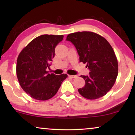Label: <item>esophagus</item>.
<instances>
[{"instance_id": "34e87169", "label": "esophagus", "mask_w": 135, "mask_h": 135, "mask_svg": "<svg viewBox=\"0 0 135 135\" xmlns=\"http://www.w3.org/2000/svg\"><path fill=\"white\" fill-rule=\"evenodd\" d=\"M68 76L69 77H71V78H75V77H77V75H68Z\"/></svg>"}]
</instances>
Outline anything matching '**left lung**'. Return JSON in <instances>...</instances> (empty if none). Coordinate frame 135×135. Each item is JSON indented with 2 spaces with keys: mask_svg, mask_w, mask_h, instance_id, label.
Instances as JSON below:
<instances>
[{
  "mask_svg": "<svg viewBox=\"0 0 135 135\" xmlns=\"http://www.w3.org/2000/svg\"><path fill=\"white\" fill-rule=\"evenodd\" d=\"M66 40L74 45L80 62L86 63L90 71L88 75H81L85 84L78 90L79 93L88 99L104 96L118 75L117 59L111 45L103 37L90 31L71 33Z\"/></svg>",
  "mask_w": 135,
  "mask_h": 135,
  "instance_id": "obj_1",
  "label": "left lung"
}]
</instances>
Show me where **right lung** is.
Returning a JSON list of instances; mask_svg holds the SVG:
<instances>
[{
	"instance_id": "right-lung-1",
	"label": "right lung",
	"mask_w": 135,
	"mask_h": 135,
	"mask_svg": "<svg viewBox=\"0 0 135 135\" xmlns=\"http://www.w3.org/2000/svg\"><path fill=\"white\" fill-rule=\"evenodd\" d=\"M62 35H42L31 41L18 55L16 75L22 89L37 100L45 101L56 95L66 74L57 75L47 71L55 56Z\"/></svg>"
}]
</instances>
